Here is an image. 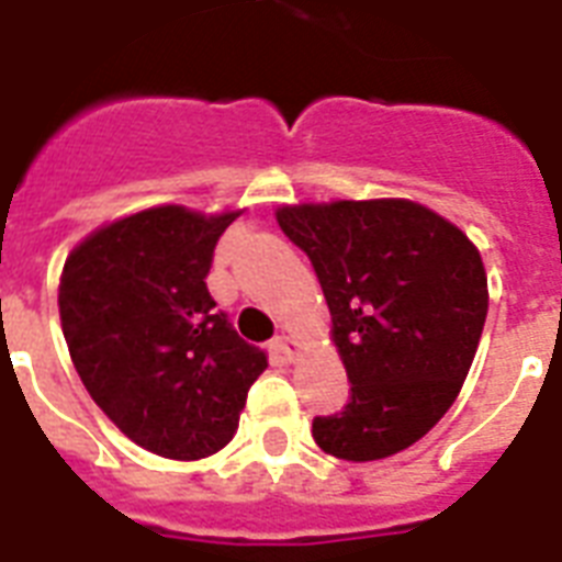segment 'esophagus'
<instances>
[{"mask_svg": "<svg viewBox=\"0 0 562 562\" xmlns=\"http://www.w3.org/2000/svg\"><path fill=\"white\" fill-rule=\"evenodd\" d=\"M272 348H276L278 353H281V359H286V362H293L295 353H299V342H295L293 336H276V342H272Z\"/></svg>", "mask_w": 562, "mask_h": 562, "instance_id": "34e87169", "label": "esophagus"}]
</instances>
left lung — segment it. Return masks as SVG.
Segmentation results:
<instances>
[{"label": "left lung", "instance_id": "left-lung-1", "mask_svg": "<svg viewBox=\"0 0 562 562\" xmlns=\"http://www.w3.org/2000/svg\"><path fill=\"white\" fill-rule=\"evenodd\" d=\"M278 226L316 269L351 380L313 438L345 461L406 450L456 403L487 318V272L470 237L412 200L281 205Z\"/></svg>", "mask_w": 562, "mask_h": 562}]
</instances>
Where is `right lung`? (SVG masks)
Masks as SVG:
<instances>
[{"label": "right lung", "instance_id": "right-lung-1", "mask_svg": "<svg viewBox=\"0 0 562 562\" xmlns=\"http://www.w3.org/2000/svg\"><path fill=\"white\" fill-rule=\"evenodd\" d=\"M237 214L145 209L92 232L63 267V336L89 397L161 459L223 450L267 368V353L237 336L205 286Z\"/></svg>", "mask_w": 562, "mask_h": 562}]
</instances>
